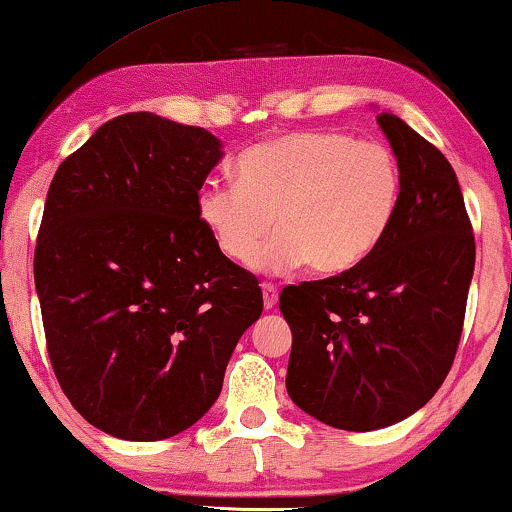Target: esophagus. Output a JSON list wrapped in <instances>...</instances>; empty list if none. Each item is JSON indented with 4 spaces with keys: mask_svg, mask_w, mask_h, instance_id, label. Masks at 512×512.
<instances>
[{
    "mask_svg": "<svg viewBox=\"0 0 512 512\" xmlns=\"http://www.w3.org/2000/svg\"><path fill=\"white\" fill-rule=\"evenodd\" d=\"M277 298H279V291L275 284H263V305L265 310H272V307L277 305Z\"/></svg>",
    "mask_w": 512,
    "mask_h": 512,
    "instance_id": "esophagus-1",
    "label": "esophagus"
}]
</instances>
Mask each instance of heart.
Listing matches in <instances>:
<instances>
[{"instance_id": "b5f03b06", "label": "heart", "mask_w": 512, "mask_h": 512, "mask_svg": "<svg viewBox=\"0 0 512 512\" xmlns=\"http://www.w3.org/2000/svg\"><path fill=\"white\" fill-rule=\"evenodd\" d=\"M235 174L237 184L200 188L198 219L223 256L249 265L275 218L280 233L256 258L268 272L356 268L389 235L403 198L396 153L338 130L265 139L237 158Z\"/></svg>"}]
</instances>
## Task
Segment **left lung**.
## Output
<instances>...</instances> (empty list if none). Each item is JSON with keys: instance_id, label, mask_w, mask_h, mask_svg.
Returning a JSON list of instances; mask_svg holds the SVG:
<instances>
[{"instance_id": "obj_1", "label": "left lung", "mask_w": 512, "mask_h": 512, "mask_svg": "<svg viewBox=\"0 0 512 512\" xmlns=\"http://www.w3.org/2000/svg\"><path fill=\"white\" fill-rule=\"evenodd\" d=\"M377 123L403 170L389 235L356 268L279 293L293 333L286 391L345 431L382 429L431 401L457 354L475 268L452 165L398 116Z\"/></svg>"}]
</instances>
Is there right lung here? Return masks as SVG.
Here are the masks:
<instances>
[{
  "instance_id": "1",
  "label": "right lung",
  "mask_w": 512,
  "mask_h": 512,
  "mask_svg": "<svg viewBox=\"0 0 512 512\" xmlns=\"http://www.w3.org/2000/svg\"><path fill=\"white\" fill-rule=\"evenodd\" d=\"M221 156L205 128L132 111L48 188L34 249L48 356L69 403L109 436L149 443L193 426L261 317L258 279L195 207Z\"/></svg>"
}]
</instances>
